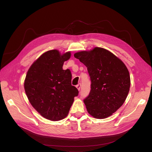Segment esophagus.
Returning <instances> with one entry per match:
<instances>
[{"instance_id":"esophagus-1","label":"esophagus","mask_w":152,"mask_h":152,"mask_svg":"<svg viewBox=\"0 0 152 152\" xmlns=\"http://www.w3.org/2000/svg\"><path fill=\"white\" fill-rule=\"evenodd\" d=\"M81 83H79L77 85H76V87H77V89H78V91H79L80 90V89H81Z\"/></svg>"}]
</instances>
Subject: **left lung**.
I'll return each instance as SVG.
<instances>
[{
	"label": "left lung",
	"instance_id": "1",
	"mask_svg": "<svg viewBox=\"0 0 152 152\" xmlns=\"http://www.w3.org/2000/svg\"><path fill=\"white\" fill-rule=\"evenodd\" d=\"M87 68L91 91L84 102L88 113L99 119L111 116L123 104L131 80L124 63L108 50L95 47L91 51L74 54Z\"/></svg>",
	"mask_w": 152,
	"mask_h": 152
}]
</instances>
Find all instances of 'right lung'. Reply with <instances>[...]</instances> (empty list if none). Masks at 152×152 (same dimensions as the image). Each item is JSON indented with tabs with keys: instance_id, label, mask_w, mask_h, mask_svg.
Listing matches in <instances>:
<instances>
[{
	"instance_id": "add662e5",
	"label": "right lung",
	"mask_w": 152,
	"mask_h": 152,
	"mask_svg": "<svg viewBox=\"0 0 152 152\" xmlns=\"http://www.w3.org/2000/svg\"><path fill=\"white\" fill-rule=\"evenodd\" d=\"M71 53L63 55L57 50L43 53L31 66L24 84L32 105L41 115L51 121H58L68 114L74 97L79 91L71 85L69 69H63L64 61Z\"/></svg>"
}]
</instances>
